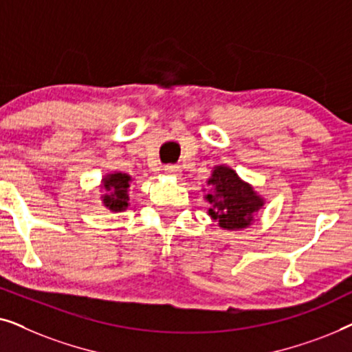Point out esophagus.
Instances as JSON below:
<instances>
[{"label":"esophagus","instance_id":"esophagus-1","mask_svg":"<svg viewBox=\"0 0 352 352\" xmlns=\"http://www.w3.org/2000/svg\"><path fill=\"white\" fill-rule=\"evenodd\" d=\"M165 173H166V175H179L181 170L177 166H175V165H166L165 166Z\"/></svg>","mask_w":352,"mask_h":352}]
</instances>
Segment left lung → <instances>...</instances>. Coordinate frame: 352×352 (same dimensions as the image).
Returning a JSON list of instances; mask_svg holds the SVG:
<instances>
[{
	"mask_svg": "<svg viewBox=\"0 0 352 352\" xmlns=\"http://www.w3.org/2000/svg\"><path fill=\"white\" fill-rule=\"evenodd\" d=\"M208 184V194L205 195L210 204L208 214L218 221L219 228L239 230L248 228L253 223V216L263 208L264 199L258 195L248 182L242 181L232 168L214 166Z\"/></svg>",
	"mask_w": 352,
	"mask_h": 352,
	"instance_id": "obj_1",
	"label": "left lung"
}]
</instances>
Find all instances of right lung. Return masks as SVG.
Instances as JSON below:
<instances>
[{
    "label": "right lung",
    "instance_id": "add662e5",
    "mask_svg": "<svg viewBox=\"0 0 352 352\" xmlns=\"http://www.w3.org/2000/svg\"><path fill=\"white\" fill-rule=\"evenodd\" d=\"M131 176L126 175V173H110V175L102 177V189L104 194L100 199H102V205L110 211H123L128 208V189L129 182H131Z\"/></svg>",
    "mask_w": 352,
    "mask_h": 352
}]
</instances>
